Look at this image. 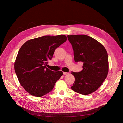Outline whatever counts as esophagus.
I'll list each match as a JSON object with an SVG mask.
<instances>
[{
    "label": "esophagus",
    "instance_id": "esophagus-1",
    "mask_svg": "<svg viewBox=\"0 0 123 123\" xmlns=\"http://www.w3.org/2000/svg\"><path fill=\"white\" fill-rule=\"evenodd\" d=\"M69 73L68 72H63V74H64V75H67V74H68Z\"/></svg>",
    "mask_w": 123,
    "mask_h": 123
}]
</instances>
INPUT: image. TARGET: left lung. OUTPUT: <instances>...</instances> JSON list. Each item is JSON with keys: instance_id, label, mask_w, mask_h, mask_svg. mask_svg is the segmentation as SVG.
I'll list each match as a JSON object with an SVG mask.
<instances>
[{"instance_id": "8db88e82", "label": "left lung", "mask_w": 123, "mask_h": 123, "mask_svg": "<svg viewBox=\"0 0 123 123\" xmlns=\"http://www.w3.org/2000/svg\"><path fill=\"white\" fill-rule=\"evenodd\" d=\"M72 46L74 61L83 63V70L72 72L75 81L71 89L88 95L96 91L105 80L109 70L107 51L98 41L86 35H67Z\"/></svg>"}]
</instances>
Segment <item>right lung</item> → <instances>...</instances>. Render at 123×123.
<instances>
[{"instance_id": "add662e5", "label": "right lung", "mask_w": 123, "mask_h": 123, "mask_svg": "<svg viewBox=\"0 0 123 123\" xmlns=\"http://www.w3.org/2000/svg\"><path fill=\"white\" fill-rule=\"evenodd\" d=\"M67 39L66 35H46L26 42L18 51L14 69L20 85L29 94L40 97L52 90L62 75L46 67L55 49Z\"/></svg>"}]
</instances>
